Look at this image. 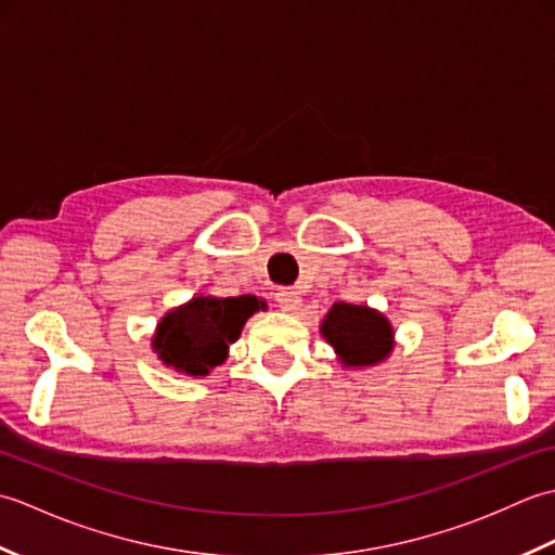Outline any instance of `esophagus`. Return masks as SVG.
Segmentation results:
<instances>
[{
    "label": "esophagus",
    "instance_id": "1",
    "mask_svg": "<svg viewBox=\"0 0 555 555\" xmlns=\"http://www.w3.org/2000/svg\"><path fill=\"white\" fill-rule=\"evenodd\" d=\"M276 302H279V308L284 310V312H296V310H300V305H302L300 296L293 288H279Z\"/></svg>",
    "mask_w": 555,
    "mask_h": 555
}]
</instances>
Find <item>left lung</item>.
Listing matches in <instances>:
<instances>
[{
  "instance_id": "1",
  "label": "left lung",
  "mask_w": 555,
  "mask_h": 555,
  "mask_svg": "<svg viewBox=\"0 0 555 555\" xmlns=\"http://www.w3.org/2000/svg\"><path fill=\"white\" fill-rule=\"evenodd\" d=\"M322 336L344 367H372L393 350V326L367 305L334 302L322 322Z\"/></svg>"
}]
</instances>
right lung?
Listing matches in <instances>:
<instances>
[{
  "label": "right lung",
  "mask_w": 555,
  "mask_h": 555,
  "mask_svg": "<svg viewBox=\"0 0 555 555\" xmlns=\"http://www.w3.org/2000/svg\"><path fill=\"white\" fill-rule=\"evenodd\" d=\"M259 308H264V302L255 296H197L162 317L152 336V350L176 372L207 376L229 358V346Z\"/></svg>",
  "instance_id": "obj_1"
}]
</instances>
